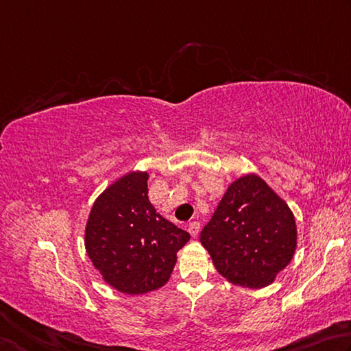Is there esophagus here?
I'll return each instance as SVG.
<instances>
[{"mask_svg":"<svg viewBox=\"0 0 351 351\" xmlns=\"http://www.w3.org/2000/svg\"><path fill=\"white\" fill-rule=\"evenodd\" d=\"M199 230H200V223L199 222H191V223L188 225V231H189V234H191L193 237L197 236Z\"/></svg>","mask_w":351,"mask_h":351,"instance_id":"34e87169","label":"esophagus"}]
</instances>
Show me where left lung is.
I'll use <instances>...</instances> for the list:
<instances>
[{
  "label": "left lung",
  "instance_id": "obj_1",
  "mask_svg": "<svg viewBox=\"0 0 351 351\" xmlns=\"http://www.w3.org/2000/svg\"><path fill=\"white\" fill-rule=\"evenodd\" d=\"M296 222L290 208L254 174L226 189L200 242L231 284L262 288L293 259Z\"/></svg>",
  "mask_w": 351,
  "mask_h": 351
}]
</instances>
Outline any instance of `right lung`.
I'll list each match as a JSON object with an SVG mask.
<instances>
[{
    "instance_id": "obj_1",
    "label": "right lung",
    "mask_w": 351,
    "mask_h": 351,
    "mask_svg": "<svg viewBox=\"0 0 351 351\" xmlns=\"http://www.w3.org/2000/svg\"><path fill=\"white\" fill-rule=\"evenodd\" d=\"M189 237L151 205L146 172H129L98 195L84 243L89 259L110 287L143 294L168 282L177 251Z\"/></svg>"
}]
</instances>
